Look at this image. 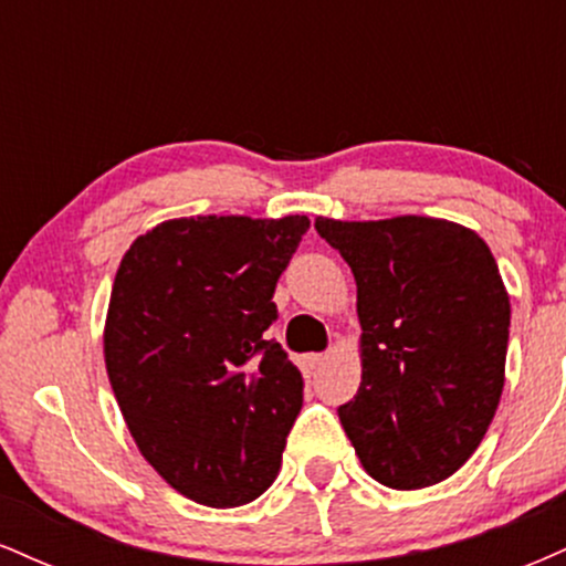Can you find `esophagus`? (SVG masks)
<instances>
[{"instance_id": "esophagus-1", "label": "esophagus", "mask_w": 566, "mask_h": 566, "mask_svg": "<svg viewBox=\"0 0 566 566\" xmlns=\"http://www.w3.org/2000/svg\"><path fill=\"white\" fill-rule=\"evenodd\" d=\"M324 359H327V354H305V365H308L311 369L322 367Z\"/></svg>"}]
</instances>
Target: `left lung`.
Here are the masks:
<instances>
[{
    "instance_id": "1",
    "label": "left lung",
    "mask_w": 566,
    "mask_h": 566,
    "mask_svg": "<svg viewBox=\"0 0 566 566\" xmlns=\"http://www.w3.org/2000/svg\"><path fill=\"white\" fill-rule=\"evenodd\" d=\"M314 226L356 279L361 386L337 415L361 465L394 490L452 476L505 380L511 303L490 247L437 218Z\"/></svg>"
}]
</instances>
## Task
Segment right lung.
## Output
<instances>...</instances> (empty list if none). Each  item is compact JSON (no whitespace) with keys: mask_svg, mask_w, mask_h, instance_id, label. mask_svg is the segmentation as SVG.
<instances>
[{"mask_svg":"<svg viewBox=\"0 0 566 566\" xmlns=\"http://www.w3.org/2000/svg\"><path fill=\"white\" fill-rule=\"evenodd\" d=\"M311 220L159 223L122 258L106 369L143 458L180 495L233 509L274 484L303 375L265 340L276 282Z\"/></svg>","mask_w":566,"mask_h":566,"instance_id":"1","label":"right lung"}]
</instances>
